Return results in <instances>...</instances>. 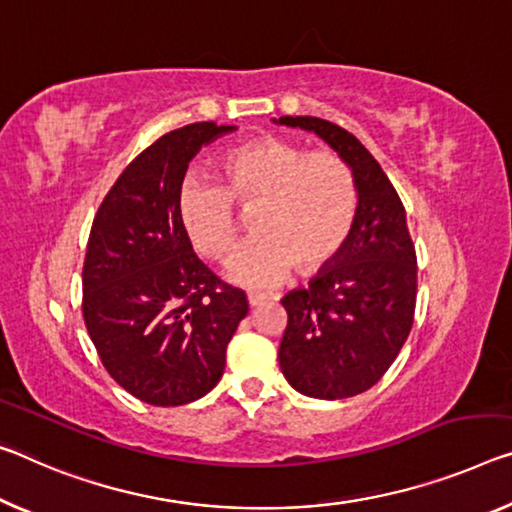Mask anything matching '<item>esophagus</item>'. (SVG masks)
<instances>
[{
	"instance_id": "obj_1",
	"label": "esophagus",
	"mask_w": 512,
	"mask_h": 512,
	"mask_svg": "<svg viewBox=\"0 0 512 512\" xmlns=\"http://www.w3.org/2000/svg\"><path fill=\"white\" fill-rule=\"evenodd\" d=\"M265 300H267V297L261 295V293H249V295H247V302H249L251 309H256V306H261Z\"/></svg>"
}]
</instances>
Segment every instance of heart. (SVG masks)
Masks as SVG:
<instances>
[{"mask_svg":"<svg viewBox=\"0 0 512 512\" xmlns=\"http://www.w3.org/2000/svg\"><path fill=\"white\" fill-rule=\"evenodd\" d=\"M219 183L190 180L178 194V217L196 251L226 261L238 245L242 210L258 208V238L229 265V279L267 288L288 277L316 274L334 263L357 219V185L334 153H309L281 137H258L219 160Z\"/></svg>","mask_w":512,"mask_h":512,"instance_id":"obj_1","label":"heart"}]
</instances>
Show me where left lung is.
Segmentation results:
<instances>
[{
    "label": "left lung",
    "instance_id": "1",
    "mask_svg": "<svg viewBox=\"0 0 512 512\" xmlns=\"http://www.w3.org/2000/svg\"><path fill=\"white\" fill-rule=\"evenodd\" d=\"M274 123L313 132L334 148L359 196L341 254L309 286L281 300L288 311L281 373L304 396H357L389 371L414 322L416 254L405 208L375 157L348 130L316 116H281Z\"/></svg>",
    "mask_w": 512,
    "mask_h": 512
}]
</instances>
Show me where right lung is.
<instances>
[{"label":"right lung","instance_id":"add662e5","mask_svg":"<svg viewBox=\"0 0 512 512\" xmlns=\"http://www.w3.org/2000/svg\"><path fill=\"white\" fill-rule=\"evenodd\" d=\"M233 130L206 121L162 135L125 167L93 219L86 329L107 373L148 405H185L215 389L249 311L245 293L199 261L178 217L192 157Z\"/></svg>","mask_w":512,"mask_h":512}]
</instances>
